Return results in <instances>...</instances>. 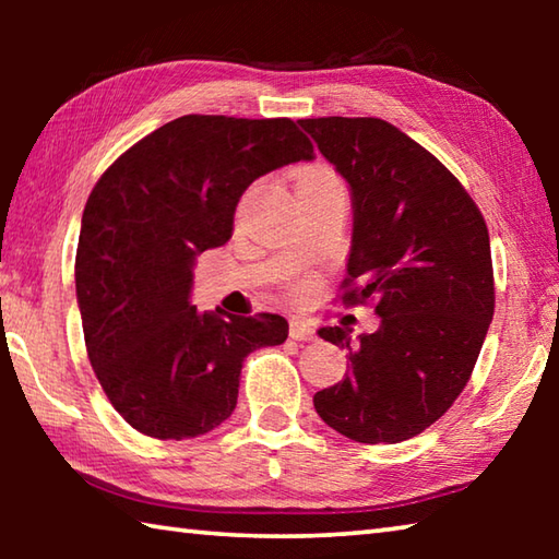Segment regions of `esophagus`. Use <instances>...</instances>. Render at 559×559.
I'll return each mask as SVG.
<instances>
[{
    "instance_id": "34e87169",
    "label": "esophagus",
    "mask_w": 559,
    "mask_h": 559,
    "mask_svg": "<svg viewBox=\"0 0 559 559\" xmlns=\"http://www.w3.org/2000/svg\"><path fill=\"white\" fill-rule=\"evenodd\" d=\"M288 335H290L293 340H298V343H313V340H316V330L310 328V325H306V323H300V320H290Z\"/></svg>"
}]
</instances>
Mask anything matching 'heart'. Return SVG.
Returning <instances> with one entry per match:
<instances>
[{
  "label": "heart",
  "mask_w": 559,
  "mask_h": 559,
  "mask_svg": "<svg viewBox=\"0 0 559 559\" xmlns=\"http://www.w3.org/2000/svg\"><path fill=\"white\" fill-rule=\"evenodd\" d=\"M320 187H343V179H340L335 169H330L328 165H310L302 169L296 179V194L306 192V189Z\"/></svg>",
  "instance_id": "1"
}]
</instances>
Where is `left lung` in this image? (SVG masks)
<instances>
[{
  "mask_svg": "<svg viewBox=\"0 0 559 559\" xmlns=\"http://www.w3.org/2000/svg\"><path fill=\"white\" fill-rule=\"evenodd\" d=\"M298 122L353 192L340 300L380 316L357 340L318 330L347 349L349 370L313 396L316 412L353 441L400 443L441 419L471 380L496 308L488 226L459 179L392 122Z\"/></svg>",
  "mask_w": 559,
  "mask_h": 559,
  "instance_id": "1",
  "label": "left lung"
}]
</instances>
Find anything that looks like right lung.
Masks as SVG:
<instances>
[{
	"instance_id": "add662e5",
	"label": "right lung",
	"mask_w": 559,
	"mask_h": 559,
	"mask_svg": "<svg viewBox=\"0 0 559 559\" xmlns=\"http://www.w3.org/2000/svg\"><path fill=\"white\" fill-rule=\"evenodd\" d=\"M313 159L290 118L182 116L126 150L93 187L75 296L93 372L116 412L153 439H194L229 419L243 359L288 337L273 313H197L194 259L231 239L253 179Z\"/></svg>"
}]
</instances>
